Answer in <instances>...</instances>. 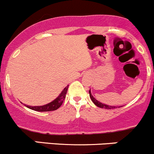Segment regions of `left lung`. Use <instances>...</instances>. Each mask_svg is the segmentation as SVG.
I'll return each mask as SVG.
<instances>
[{"label":"left lung","instance_id":"left-lung-1","mask_svg":"<svg viewBox=\"0 0 154 154\" xmlns=\"http://www.w3.org/2000/svg\"><path fill=\"white\" fill-rule=\"evenodd\" d=\"M89 94H90V98L92 100V102L94 103V104H96L97 107H100V108H104V109H115V108H116L117 107H115V106H109V105H107V104H103V103L99 102L98 100H96L95 98L94 97V96H92V94H91V90L89 91Z\"/></svg>","mask_w":154,"mask_h":154}]
</instances>
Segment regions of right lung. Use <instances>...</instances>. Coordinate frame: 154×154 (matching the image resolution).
Returning <instances> with one entry per match:
<instances>
[{
	"label": "right lung",
	"mask_w": 154,
	"mask_h": 154,
	"mask_svg": "<svg viewBox=\"0 0 154 154\" xmlns=\"http://www.w3.org/2000/svg\"><path fill=\"white\" fill-rule=\"evenodd\" d=\"M69 85H67L65 88L62 91V92L60 93V95H59L55 100H53L49 104H45L43 106H29V105H25V107L29 108L30 109H33V110L38 111V112H48V111H53L55 109H58L59 107L61 106V104H63L64 99L66 98V94L67 93V90H68Z\"/></svg>",
	"instance_id": "1"
}]
</instances>
